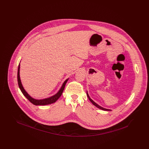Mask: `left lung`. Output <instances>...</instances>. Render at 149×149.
Here are the masks:
<instances>
[{
	"label": "left lung",
	"instance_id": "left-lung-1",
	"mask_svg": "<svg viewBox=\"0 0 149 149\" xmlns=\"http://www.w3.org/2000/svg\"><path fill=\"white\" fill-rule=\"evenodd\" d=\"M86 94H87V97H88V99H89V100L93 104V105H94L95 106L97 107V108H98L100 109H102V110H103V111H111V109H106V108H103L102 107L100 106H99L98 104H97L95 102H94V101L92 99H91V98H90V97H89V94H88V93L87 92H86Z\"/></svg>",
	"mask_w": 149,
	"mask_h": 149
}]
</instances>
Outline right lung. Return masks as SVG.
Instances as JSON below:
<instances>
[{"label":"right lung","instance_id":"right-lung-1","mask_svg":"<svg viewBox=\"0 0 149 149\" xmlns=\"http://www.w3.org/2000/svg\"><path fill=\"white\" fill-rule=\"evenodd\" d=\"M19 69H20V64H19V65H18V73H17V80H18V83L19 88L21 89V91L22 93H23V94L26 97V98L29 99V102H31L32 104H33L34 105H36V106H45V105H48V104H50L55 103L57 100L61 97L62 93H63V91H64L65 86L66 85V83H67L68 80H69V78H68V79H66L64 81V83L63 84V85H62L61 88H60V89L54 95H53V96H52L51 97H49V98H45V99H34L32 97H31L29 95V94L27 93V92L24 90L23 85L22 84L21 81V79H20V76H19Z\"/></svg>","mask_w":149,"mask_h":149}]
</instances>
